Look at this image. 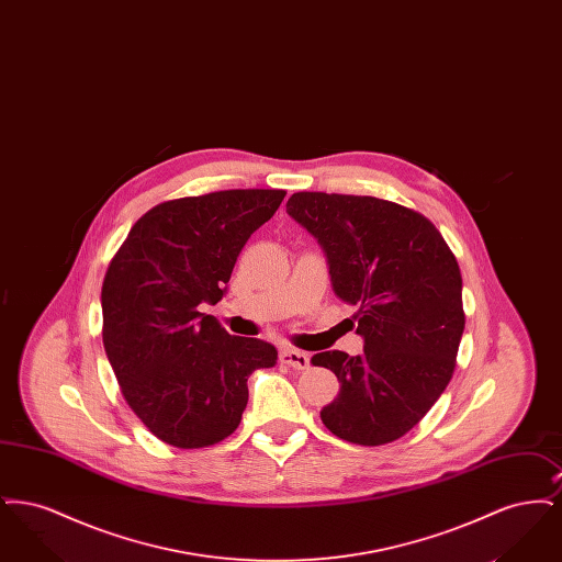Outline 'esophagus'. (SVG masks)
<instances>
[{
	"instance_id": "1",
	"label": "esophagus",
	"mask_w": 562,
	"mask_h": 562,
	"mask_svg": "<svg viewBox=\"0 0 562 562\" xmlns=\"http://www.w3.org/2000/svg\"><path fill=\"white\" fill-rule=\"evenodd\" d=\"M280 362L293 367L296 371H305L310 367V356L299 349L284 348L280 351Z\"/></svg>"
}]
</instances>
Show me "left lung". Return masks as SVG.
<instances>
[{"mask_svg": "<svg viewBox=\"0 0 562 562\" xmlns=\"http://www.w3.org/2000/svg\"><path fill=\"white\" fill-rule=\"evenodd\" d=\"M286 213L321 244L333 291L358 307L364 339L360 356L312 358L341 383L322 424L353 445L394 442L453 376L465 326L457 259L424 214L373 195L299 191Z\"/></svg>", "mask_w": 562, "mask_h": 562, "instance_id": "left-lung-1", "label": "left lung"}]
</instances>
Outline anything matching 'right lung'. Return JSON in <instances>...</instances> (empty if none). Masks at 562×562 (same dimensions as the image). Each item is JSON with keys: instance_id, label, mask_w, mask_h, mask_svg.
Listing matches in <instances>:
<instances>
[{"instance_id": "right-lung-1", "label": "right lung", "mask_w": 562, "mask_h": 562, "mask_svg": "<svg viewBox=\"0 0 562 562\" xmlns=\"http://www.w3.org/2000/svg\"><path fill=\"white\" fill-rule=\"evenodd\" d=\"M284 189H227L161 202L143 214L109 263L103 346L122 396L161 442L202 449L240 426L248 376L278 349L229 335L214 305L244 244L282 204Z\"/></svg>"}]
</instances>
